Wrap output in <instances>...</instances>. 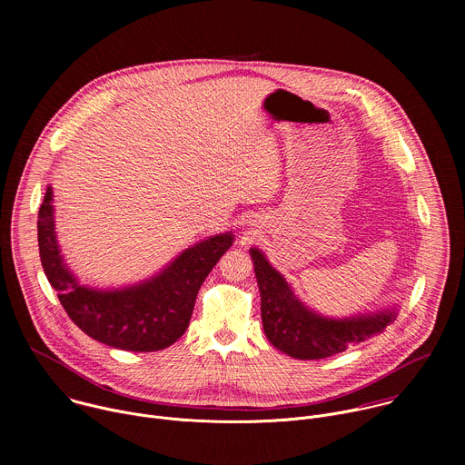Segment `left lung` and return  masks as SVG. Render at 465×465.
Listing matches in <instances>:
<instances>
[{
	"label": "left lung",
	"mask_w": 465,
	"mask_h": 465,
	"mask_svg": "<svg viewBox=\"0 0 465 465\" xmlns=\"http://www.w3.org/2000/svg\"><path fill=\"white\" fill-rule=\"evenodd\" d=\"M250 255L261 292L264 335L289 357L312 361L342 353L350 346L382 333L400 314V305H393L342 318L325 316L296 296L291 283L259 248H250Z\"/></svg>",
	"instance_id": "left-lung-1"
}]
</instances>
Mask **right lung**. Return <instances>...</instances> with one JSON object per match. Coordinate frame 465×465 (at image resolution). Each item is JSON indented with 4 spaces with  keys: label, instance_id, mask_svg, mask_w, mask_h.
<instances>
[{
    "label": "right lung",
    "instance_id": "right-lung-1",
    "mask_svg": "<svg viewBox=\"0 0 465 465\" xmlns=\"http://www.w3.org/2000/svg\"><path fill=\"white\" fill-rule=\"evenodd\" d=\"M232 244V232L212 235L182 250L147 280L97 289L83 285L64 261L51 185L38 212L42 267L62 307L88 337L124 351H160L174 344L189 325L198 289Z\"/></svg>",
    "mask_w": 465,
    "mask_h": 465
}]
</instances>
